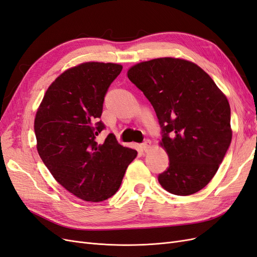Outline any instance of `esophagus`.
I'll return each mask as SVG.
<instances>
[{"instance_id":"1","label":"esophagus","mask_w":257,"mask_h":257,"mask_svg":"<svg viewBox=\"0 0 257 257\" xmlns=\"http://www.w3.org/2000/svg\"><path fill=\"white\" fill-rule=\"evenodd\" d=\"M142 146H143V148H144V150L147 151V150L149 149V148L151 147V142L149 141V139H146V141L142 144Z\"/></svg>"}]
</instances>
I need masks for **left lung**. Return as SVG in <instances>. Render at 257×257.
Wrapping results in <instances>:
<instances>
[{"label":"left lung","mask_w":257,"mask_h":257,"mask_svg":"<svg viewBox=\"0 0 257 257\" xmlns=\"http://www.w3.org/2000/svg\"><path fill=\"white\" fill-rule=\"evenodd\" d=\"M128 79L154 108L169 167L160 184L179 196L204 189L230 142L228 100L206 72L192 62L160 58L136 64Z\"/></svg>","instance_id":"8db88e82"}]
</instances>
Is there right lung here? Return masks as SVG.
I'll return each instance as SVG.
<instances>
[{
  "label": "right lung",
  "mask_w": 257,
  "mask_h": 257,
  "mask_svg": "<svg viewBox=\"0 0 257 257\" xmlns=\"http://www.w3.org/2000/svg\"><path fill=\"white\" fill-rule=\"evenodd\" d=\"M122 71L113 63L88 62L67 69L54 80L36 112L37 151L56 180L85 201L114 195L137 151L118 144L109 134L103 144L96 136L104 97Z\"/></svg>",
  "instance_id": "right-lung-1"
}]
</instances>
